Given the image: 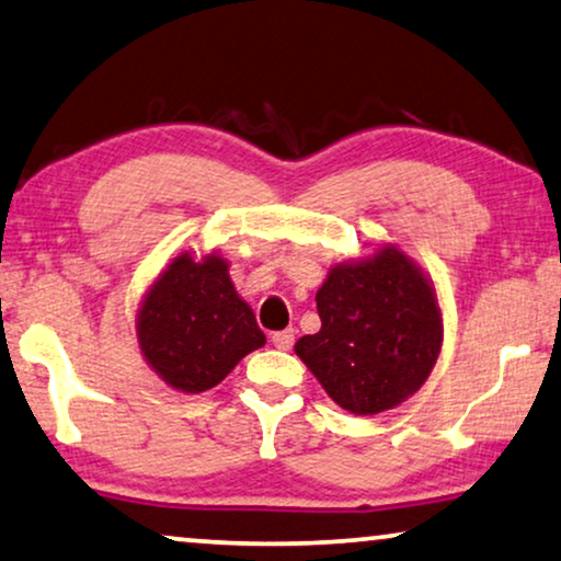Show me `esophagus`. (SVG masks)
Wrapping results in <instances>:
<instances>
[{"mask_svg":"<svg viewBox=\"0 0 561 561\" xmlns=\"http://www.w3.org/2000/svg\"><path fill=\"white\" fill-rule=\"evenodd\" d=\"M272 343H274V348L289 351L291 343H295V330H282V333H274Z\"/></svg>","mask_w":561,"mask_h":561,"instance_id":"34e87169","label":"esophagus"}]
</instances>
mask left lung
<instances>
[{
    "label": "left lung",
    "mask_w": 561,
    "mask_h": 561,
    "mask_svg": "<svg viewBox=\"0 0 561 561\" xmlns=\"http://www.w3.org/2000/svg\"><path fill=\"white\" fill-rule=\"evenodd\" d=\"M320 330L295 353L337 407L378 414L420 391L442 345L432 282L399 249L330 270L314 295Z\"/></svg>",
    "instance_id": "obj_1"
}]
</instances>
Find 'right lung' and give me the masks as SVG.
Masks as SVG:
<instances>
[{
	"label": "right lung",
	"mask_w": 561,
	"mask_h": 561,
	"mask_svg": "<svg viewBox=\"0 0 561 561\" xmlns=\"http://www.w3.org/2000/svg\"><path fill=\"white\" fill-rule=\"evenodd\" d=\"M141 356L183 393L218 386L266 337L228 277V262L180 254L149 287L137 314Z\"/></svg>",
	"instance_id": "add662e5"
}]
</instances>
